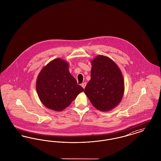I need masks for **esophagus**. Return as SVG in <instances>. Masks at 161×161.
<instances>
[{"mask_svg": "<svg viewBox=\"0 0 161 161\" xmlns=\"http://www.w3.org/2000/svg\"><path fill=\"white\" fill-rule=\"evenodd\" d=\"M86 84H87L86 83H82V84H81V86H82V87H83V89H84V88L86 87Z\"/></svg>", "mask_w": 161, "mask_h": 161, "instance_id": "obj_1", "label": "esophagus"}]
</instances>
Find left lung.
<instances>
[{
  "instance_id": "1",
  "label": "left lung",
  "mask_w": 161,
  "mask_h": 161,
  "mask_svg": "<svg viewBox=\"0 0 161 161\" xmlns=\"http://www.w3.org/2000/svg\"><path fill=\"white\" fill-rule=\"evenodd\" d=\"M91 64V78L84 89V93L97 109L110 111L123 98V74L115 62L104 55H97Z\"/></svg>"
}]
</instances>
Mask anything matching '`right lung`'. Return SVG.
<instances>
[{"label": "right lung", "mask_w": 161, "mask_h": 161, "mask_svg": "<svg viewBox=\"0 0 161 161\" xmlns=\"http://www.w3.org/2000/svg\"><path fill=\"white\" fill-rule=\"evenodd\" d=\"M39 99L47 108L60 112L68 107L84 89L69 72V63L58 58L40 72L36 81Z\"/></svg>", "instance_id": "1"}]
</instances>
